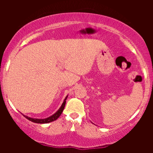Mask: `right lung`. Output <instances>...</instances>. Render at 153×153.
Here are the masks:
<instances>
[{
    "instance_id": "add662e5",
    "label": "right lung",
    "mask_w": 153,
    "mask_h": 153,
    "mask_svg": "<svg viewBox=\"0 0 153 153\" xmlns=\"http://www.w3.org/2000/svg\"><path fill=\"white\" fill-rule=\"evenodd\" d=\"M67 97H68V95H67V97H66L65 99H64V102H63L62 105H61V107L58 109V111H57L55 114H53V115H51V116H49V117H48V118H44V119H39V118H30V117H28V116H27V115H24L26 118H27V119L29 120V121H32V122L37 123V124H47V123L52 122V121H55V120L58 119V118H59L60 115H61V113H62L63 110H64V106H65L66 100H67Z\"/></svg>"
}]
</instances>
